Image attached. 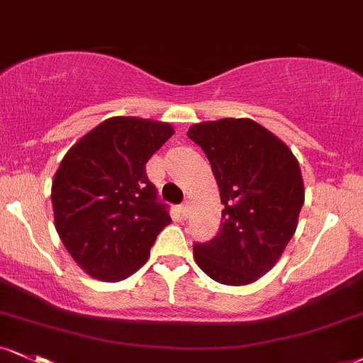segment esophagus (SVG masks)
Returning a JSON list of instances; mask_svg holds the SVG:
<instances>
[{
    "label": "esophagus",
    "mask_w": 363,
    "mask_h": 363,
    "mask_svg": "<svg viewBox=\"0 0 363 363\" xmlns=\"http://www.w3.org/2000/svg\"><path fill=\"white\" fill-rule=\"evenodd\" d=\"M179 213H181L182 218L189 216V206H187V203L186 204H181V206H179Z\"/></svg>",
    "instance_id": "obj_1"
}]
</instances>
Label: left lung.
<instances>
[{
    "label": "left lung",
    "instance_id": "left-lung-1",
    "mask_svg": "<svg viewBox=\"0 0 363 363\" xmlns=\"http://www.w3.org/2000/svg\"><path fill=\"white\" fill-rule=\"evenodd\" d=\"M187 137L206 154L225 206L216 237L194 245L196 264L225 286L255 282L277 264L298 228L304 203L298 159L248 118L201 121Z\"/></svg>",
    "mask_w": 363,
    "mask_h": 363
}]
</instances>
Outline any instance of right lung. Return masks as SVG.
<instances>
[{
	"label": "right lung",
	"mask_w": 363,
	"mask_h": 363,
	"mask_svg": "<svg viewBox=\"0 0 363 363\" xmlns=\"http://www.w3.org/2000/svg\"><path fill=\"white\" fill-rule=\"evenodd\" d=\"M174 135L164 121L113 116L77 140L52 181L55 230L87 276L130 277L170 223L145 164Z\"/></svg>",
	"instance_id": "right-lung-1"
}]
</instances>
